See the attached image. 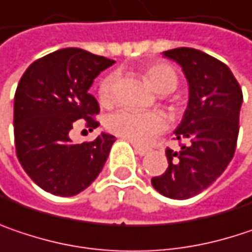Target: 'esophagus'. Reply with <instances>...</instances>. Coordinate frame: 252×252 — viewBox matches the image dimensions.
<instances>
[{
  "label": "esophagus",
  "mask_w": 252,
  "mask_h": 252,
  "mask_svg": "<svg viewBox=\"0 0 252 252\" xmlns=\"http://www.w3.org/2000/svg\"><path fill=\"white\" fill-rule=\"evenodd\" d=\"M132 147H134L135 153H137L138 156H146V154L149 153V149H147V147H143V146H140V144H137V143H132Z\"/></svg>",
  "instance_id": "esophagus-1"
}]
</instances>
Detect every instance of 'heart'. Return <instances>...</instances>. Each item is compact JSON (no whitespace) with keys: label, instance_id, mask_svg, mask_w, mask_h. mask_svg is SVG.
<instances>
[{"label":"heart","instance_id":"1","mask_svg":"<svg viewBox=\"0 0 252 252\" xmlns=\"http://www.w3.org/2000/svg\"><path fill=\"white\" fill-rule=\"evenodd\" d=\"M146 79L154 91L158 94H169L177 86L179 76L172 64L166 62H154L146 67ZM118 82V75L115 72L103 76L98 86V98L103 106H109L115 98V86ZM108 131L117 134L121 138L129 140L132 143H147L157 134L163 132L167 126L166 117L158 111H131L121 109L106 120Z\"/></svg>","mask_w":252,"mask_h":252}]
</instances>
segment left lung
Segmentation results:
<instances>
[{
	"instance_id": "left-lung-1",
	"label": "left lung",
	"mask_w": 252,
	"mask_h": 252,
	"mask_svg": "<svg viewBox=\"0 0 252 252\" xmlns=\"http://www.w3.org/2000/svg\"><path fill=\"white\" fill-rule=\"evenodd\" d=\"M177 62L189 82V103L176 138L186 140L179 153L166 150L167 169L151 179L153 188L172 199H189L209 188L234 157L242 91L220 60L200 50L179 47L164 52Z\"/></svg>"
}]
</instances>
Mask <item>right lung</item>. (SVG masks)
<instances>
[{
  "label": "right lung",
  "mask_w": 252,
  "mask_h": 252,
  "mask_svg": "<svg viewBox=\"0 0 252 252\" xmlns=\"http://www.w3.org/2000/svg\"><path fill=\"white\" fill-rule=\"evenodd\" d=\"M114 60L67 47L37 59L24 72L14 96V141L23 169L37 186L56 196L85 190L102 170L115 137L73 144L69 131L85 121L99 126V105L88 91Z\"/></svg>",
  "instance_id": "add662e5"
}]
</instances>
